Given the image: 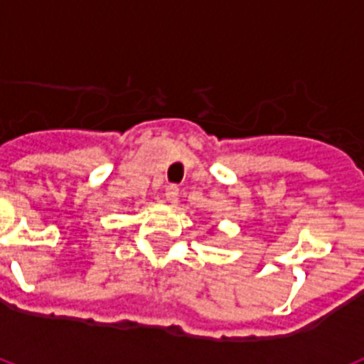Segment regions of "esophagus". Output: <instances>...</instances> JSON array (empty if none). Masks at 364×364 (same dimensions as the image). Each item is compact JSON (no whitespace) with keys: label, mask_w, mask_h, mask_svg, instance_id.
<instances>
[{"label":"esophagus","mask_w":364,"mask_h":364,"mask_svg":"<svg viewBox=\"0 0 364 364\" xmlns=\"http://www.w3.org/2000/svg\"><path fill=\"white\" fill-rule=\"evenodd\" d=\"M164 197H166L167 202L176 204V202H178V188H176V186H167Z\"/></svg>","instance_id":"34e87169"}]
</instances>
